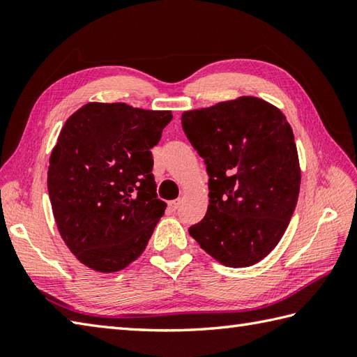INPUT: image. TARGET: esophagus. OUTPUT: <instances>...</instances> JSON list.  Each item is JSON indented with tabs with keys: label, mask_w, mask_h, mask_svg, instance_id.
I'll use <instances>...</instances> for the list:
<instances>
[{
	"label": "esophagus",
	"mask_w": 357,
	"mask_h": 357,
	"mask_svg": "<svg viewBox=\"0 0 357 357\" xmlns=\"http://www.w3.org/2000/svg\"><path fill=\"white\" fill-rule=\"evenodd\" d=\"M169 207H170L172 210H176V208L179 207V201H178V199L170 201V202H169Z\"/></svg>",
	"instance_id": "esophagus-1"
}]
</instances>
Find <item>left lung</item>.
I'll use <instances>...</instances> for the list:
<instances>
[{"label": "left lung", "mask_w": 357, "mask_h": 357, "mask_svg": "<svg viewBox=\"0 0 357 357\" xmlns=\"http://www.w3.org/2000/svg\"><path fill=\"white\" fill-rule=\"evenodd\" d=\"M181 124L210 176L207 213L188 233L229 267L259 262L282 238L298 202L290 124L255 96L184 112Z\"/></svg>", "instance_id": "obj_1"}]
</instances>
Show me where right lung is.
<instances>
[{
    "instance_id": "obj_1",
    "label": "right lung",
    "mask_w": 357,
    "mask_h": 357,
    "mask_svg": "<svg viewBox=\"0 0 357 357\" xmlns=\"http://www.w3.org/2000/svg\"><path fill=\"white\" fill-rule=\"evenodd\" d=\"M172 112L89 102L66 121L47 188L58 230L78 259L101 273L146 250L167 204L158 199L151 150Z\"/></svg>"
}]
</instances>
